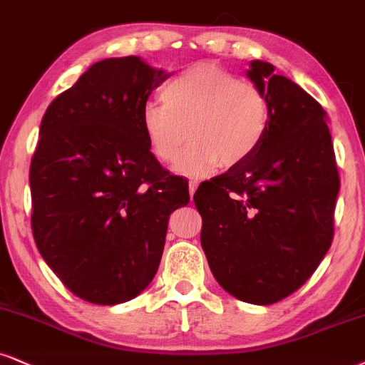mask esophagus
Segmentation results:
<instances>
[{
    "mask_svg": "<svg viewBox=\"0 0 365 365\" xmlns=\"http://www.w3.org/2000/svg\"><path fill=\"white\" fill-rule=\"evenodd\" d=\"M196 187H197V182H196V181H190V195H191V197L195 196Z\"/></svg>",
    "mask_w": 365,
    "mask_h": 365,
    "instance_id": "obj_1",
    "label": "esophagus"
}]
</instances>
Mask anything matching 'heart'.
I'll return each instance as SVG.
<instances>
[{"label": "heart", "instance_id": "obj_1", "mask_svg": "<svg viewBox=\"0 0 365 365\" xmlns=\"http://www.w3.org/2000/svg\"><path fill=\"white\" fill-rule=\"evenodd\" d=\"M162 100L142 108L143 133L164 164H175L191 137L179 165L186 174H206L218 164L240 165L257 152L271 121L262 88L210 62L174 76Z\"/></svg>", "mask_w": 365, "mask_h": 365}]
</instances>
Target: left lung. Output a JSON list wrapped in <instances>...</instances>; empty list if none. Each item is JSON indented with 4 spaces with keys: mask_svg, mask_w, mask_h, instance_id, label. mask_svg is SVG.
Returning a JSON list of instances; mask_svg holds the SVG:
<instances>
[{
    "mask_svg": "<svg viewBox=\"0 0 365 365\" xmlns=\"http://www.w3.org/2000/svg\"><path fill=\"white\" fill-rule=\"evenodd\" d=\"M271 121L254 155L200 184L201 245L225 291L272 304L298 291L334 240L340 178L325 111L269 62L252 61Z\"/></svg>",
    "mask_w": 365,
    "mask_h": 365,
    "instance_id": "left-lung-1",
    "label": "left lung"
}]
</instances>
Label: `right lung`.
<instances>
[{"label": "right lung", "instance_id": "1", "mask_svg": "<svg viewBox=\"0 0 365 365\" xmlns=\"http://www.w3.org/2000/svg\"><path fill=\"white\" fill-rule=\"evenodd\" d=\"M169 74L128 56L96 62L48 105L30 164L31 232L78 298L118 304L159 269L168 222L190 203L187 181L150 152L148 94Z\"/></svg>", "mask_w": 365, "mask_h": 365}]
</instances>
